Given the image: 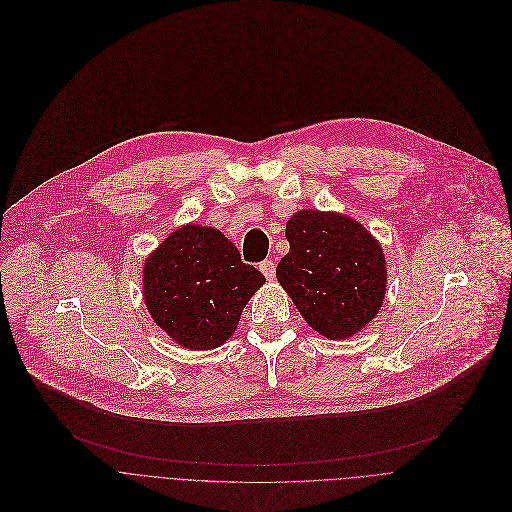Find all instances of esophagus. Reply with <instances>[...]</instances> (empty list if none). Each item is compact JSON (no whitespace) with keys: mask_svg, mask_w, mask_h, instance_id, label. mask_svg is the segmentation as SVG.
Returning a JSON list of instances; mask_svg holds the SVG:
<instances>
[{"mask_svg":"<svg viewBox=\"0 0 512 512\" xmlns=\"http://www.w3.org/2000/svg\"><path fill=\"white\" fill-rule=\"evenodd\" d=\"M260 272L266 276V280H274L276 264L272 260H264V262H260Z\"/></svg>","mask_w":512,"mask_h":512,"instance_id":"obj_1","label":"esophagus"}]
</instances>
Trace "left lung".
<instances>
[{"mask_svg":"<svg viewBox=\"0 0 512 512\" xmlns=\"http://www.w3.org/2000/svg\"><path fill=\"white\" fill-rule=\"evenodd\" d=\"M288 254L276 278L306 325L327 339H349L379 313L387 264L363 224L337 212L300 210L286 222Z\"/></svg>","mask_w":512,"mask_h":512,"instance_id":"left-lung-1","label":"left lung"}]
</instances>
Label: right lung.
<instances>
[{
  "instance_id": "add662e5",
  "label": "right lung",
  "mask_w": 512,
  "mask_h": 512,
  "mask_svg": "<svg viewBox=\"0 0 512 512\" xmlns=\"http://www.w3.org/2000/svg\"><path fill=\"white\" fill-rule=\"evenodd\" d=\"M266 278L216 228L185 224L143 264V300L155 325L189 351L224 345Z\"/></svg>"
}]
</instances>
